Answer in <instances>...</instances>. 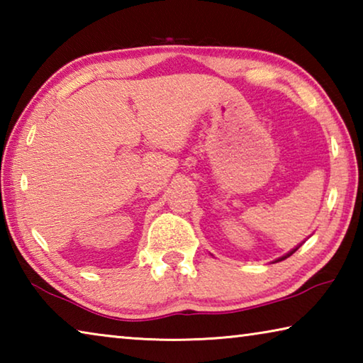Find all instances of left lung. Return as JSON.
I'll return each instance as SVG.
<instances>
[{
	"instance_id": "8db88e82",
	"label": "left lung",
	"mask_w": 363,
	"mask_h": 363,
	"mask_svg": "<svg viewBox=\"0 0 363 363\" xmlns=\"http://www.w3.org/2000/svg\"><path fill=\"white\" fill-rule=\"evenodd\" d=\"M299 247H301V245H299ZM299 247H296V248H294V250H291V251H290V253H286L285 256H281V257H279V259H277V261H275V262H279V261H284V259H286V257H290V256H291V255L294 253V251H296V250H298Z\"/></svg>"
}]
</instances>
